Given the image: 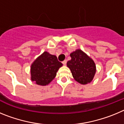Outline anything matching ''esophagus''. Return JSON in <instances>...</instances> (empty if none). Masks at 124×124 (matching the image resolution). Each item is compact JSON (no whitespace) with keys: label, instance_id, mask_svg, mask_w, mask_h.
Returning <instances> with one entry per match:
<instances>
[{"label":"esophagus","instance_id":"esophagus-1","mask_svg":"<svg viewBox=\"0 0 124 124\" xmlns=\"http://www.w3.org/2000/svg\"><path fill=\"white\" fill-rule=\"evenodd\" d=\"M62 63H63V64H64V65H66V63H67V60H64V61L62 62Z\"/></svg>","mask_w":124,"mask_h":124}]
</instances>
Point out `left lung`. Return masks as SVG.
Here are the masks:
<instances>
[{"mask_svg": "<svg viewBox=\"0 0 124 124\" xmlns=\"http://www.w3.org/2000/svg\"><path fill=\"white\" fill-rule=\"evenodd\" d=\"M70 56L71 59L67 62V66L74 79L81 84L91 83L96 71L94 61L79 49L72 52Z\"/></svg>", "mask_w": 124, "mask_h": 124, "instance_id": "8db88e82", "label": "left lung"}]
</instances>
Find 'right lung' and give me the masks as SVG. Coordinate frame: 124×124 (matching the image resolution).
<instances>
[{
	"instance_id": "add662e5",
	"label": "right lung",
	"mask_w": 124,
	"mask_h": 124,
	"mask_svg": "<svg viewBox=\"0 0 124 124\" xmlns=\"http://www.w3.org/2000/svg\"><path fill=\"white\" fill-rule=\"evenodd\" d=\"M63 66L55 55L45 51L31 64V80L38 85H48L56 76L59 68Z\"/></svg>"
}]
</instances>
